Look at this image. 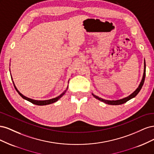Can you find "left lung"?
Listing matches in <instances>:
<instances>
[{
    "instance_id": "8db88e82",
    "label": "left lung",
    "mask_w": 154,
    "mask_h": 154,
    "mask_svg": "<svg viewBox=\"0 0 154 154\" xmlns=\"http://www.w3.org/2000/svg\"><path fill=\"white\" fill-rule=\"evenodd\" d=\"M145 75H146V63H145V60H144V72H143L142 80H141L140 83H139L138 87L136 89V91H134L131 94H130L127 97H123V98H122V99L117 100H105V99L101 98V97H100L99 96H97L96 95H94V94H93V93H92V94L93 96L95 97V98L97 99V100L102 101V102H103V103H105L106 104L112 105H118L123 104V103H126L127 101H128V100L134 98V97H136L137 96V94L139 92V91H141V88H142V87L144 84V79H145Z\"/></svg>"
}]
</instances>
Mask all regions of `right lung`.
I'll return each mask as SVG.
<instances>
[{
  "label": "right lung",
  "mask_w": 154,
  "mask_h": 154,
  "mask_svg": "<svg viewBox=\"0 0 154 154\" xmlns=\"http://www.w3.org/2000/svg\"><path fill=\"white\" fill-rule=\"evenodd\" d=\"M11 80H12V81H13V83L14 87H15V88L16 89L17 92L18 93V94H19V95L22 97L23 99H24V100H27V101H28L31 102V103H32V104H35V105H36L42 106V105H47L52 104V103H54V102L57 101L58 100H60V98H61V97H62L65 94H66V92H67V90L68 89V86H67V88H66V90H65V91L62 93L61 94L59 95V96H57V97H54V98H52V99H50V100H33V99L29 98V97H26V96L23 95V94H22V93H20V91L17 89V88L16 87V86H15V83H14V82H13V78H12V76H11ZM69 81H68V83H69Z\"/></svg>",
  "instance_id": "obj_1"
}]
</instances>
